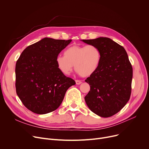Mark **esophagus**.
Here are the masks:
<instances>
[{
    "label": "esophagus",
    "mask_w": 149,
    "mask_h": 149,
    "mask_svg": "<svg viewBox=\"0 0 149 149\" xmlns=\"http://www.w3.org/2000/svg\"><path fill=\"white\" fill-rule=\"evenodd\" d=\"M75 82H76V84H80L82 83L81 81H80L79 80H76Z\"/></svg>",
    "instance_id": "1"
}]
</instances>
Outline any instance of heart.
Returning a JSON list of instances; mask_svg holds the SVG:
<instances>
[{
	"label": "heart",
	"instance_id": "b5f03b06",
	"mask_svg": "<svg viewBox=\"0 0 149 149\" xmlns=\"http://www.w3.org/2000/svg\"><path fill=\"white\" fill-rule=\"evenodd\" d=\"M101 60L100 49L95 45L70 46L65 51L64 56H58L56 59L57 68L62 74L69 75L74 66L75 71L82 77L94 73Z\"/></svg>",
	"mask_w": 149,
	"mask_h": 149
}]
</instances>
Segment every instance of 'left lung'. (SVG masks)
<instances>
[{
    "mask_svg": "<svg viewBox=\"0 0 149 149\" xmlns=\"http://www.w3.org/2000/svg\"><path fill=\"white\" fill-rule=\"evenodd\" d=\"M98 46L101 60L96 71L85 81L90 91L84 97L91 111L107 118L118 113L130 99L133 69L123 47L107 37L83 40Z\"/></svg>",
    "mask_w": 149,
    "mask_h": 149,
    "instance_id": "8db88e82",
    "label": "left lung"
}]
</instances>
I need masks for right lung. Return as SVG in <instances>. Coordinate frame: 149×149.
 Segmentation results:
<instances>
[{
	"instance_id": "right-lung-1",
	"label": "right lung",
	"mask_w": 149,
	"mask_h": 149,
	"mask_svg": "<svg viewBox=\"0 0 149 149\" xmlns=\"http://www.w3.org/2000/svg\"><path fill=\"white\" fill-rule=\"evenodd\" d=\"M72 40L46 37L24 49L15 65V90L28 110L37 114L54 111L68 89L75 84L58 69L56 59Z\"/></svg>"
}]
</instances>
